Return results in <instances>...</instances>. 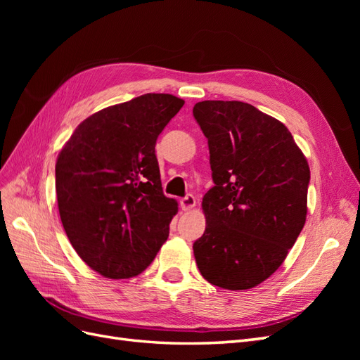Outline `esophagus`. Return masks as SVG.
Returning <instances> with one entry per match:
<instances>
[{
	"label": "esophagus",
	"instance_id": "obj_1",
	"mask_svg": "<svg viewBox=\"0 0 360 360\" xmlns=\"http://www.w3.org/2000/svg\"><path fill=\"white\" fill-rule=\"evenodd\" d=\"M195 202H197V201H195L193 195H192V193H188L186 197L180 200V207H181L183 210H191L192 207H195Z\"/></svg>",
	"mask_w": 360,
	"mask_h": 360
}]
</instances>
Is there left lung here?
Instances as JSON below:
<instances>
[{
  "instance_id": "1",
  "label": "left lung",
  "mask_w": 360,
  "mask_h": 360,
  "mask_svg": "<svg viewBox=\"0 0 360 360\" xmlns=\"http://www.w3.org/2000/svg\"><path fill=\"white\" fill-rule=\"evenodd\" d=\"M193 117L214 183L202 198L207 225L195 261L216 287L254 288L284 263L307 221V158L284 124L249 103L204 101Z\"/></svg>"
}]
</instances>
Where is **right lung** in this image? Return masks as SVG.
Masks as SVG:
<instances>
[{"mask_svg": "<svg viewBox=\"0 0 360 360\" xmlns=\"http://www.w3.org/2000/svg\"><path fill=\"white\" fill-rule=\"evenodd\" d=\"M183 99L147 93L90 115L60 151L56 191L73 249L110 279L139 275L169 234L177 201L163 195L158 136Z\"/></svg>", "mask_w": 360, "mask_h": 360, "instance_id": "right-lung-1", "label": "right lung"}]
</instances>
